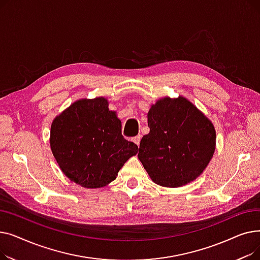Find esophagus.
<instances>
[{"label": "esophagus", "mask_w": 260, "mask_h": 260, "mask_svg": "<svg viewBox=\"0 0 260 260\" xmlns=\"http://www.w3.org/2000/svg\"><path fill=\"white\" fill-rule=\"evenodd\" d=\"M140 140H141V137L140 136H137V137H135V138H133V141L137 144L138 146H139V144H140Z\"/></svg>", "instance_id": "esophagus-1"}]
</instances>
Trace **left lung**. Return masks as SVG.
Segmentation results:
<instances>
[{
    "instance_id": "1",
    "label": "left lung",
    "mask_w": 260,
    "mask_h": 260,
    "mask_svg": "<svg viewBox=\"0 0 260 260\" xmlns=\"http://www.w3.org/2000/svg\"><path fill=\"white\" fill-rule=\"evenodd\" d=\"M138 158L151 179L161 186L179 187L206 170L216 146L213 123L187 99L161 98L147 114Z\"/></svg>"
}]
</instances>
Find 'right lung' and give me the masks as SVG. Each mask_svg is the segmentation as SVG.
Masks as SVG:
<instances>
[{
    "label": "right lung",
    "instance_id": "add662e5",
    "mask_svg": "<svg viewBox=\"0 0 260 260\" xmlns=\"http://www.w3.org/2000/svg\"><path fill=\"white\" fill-rule=\"evenodd\" d=\"M50 148L68 179L86 188L103 187L117 178L138 146L124 139L121 121L106 98L81 99L53 119Z\"/></svg>",
    "mask_w": 260,
    "mask_h": 260
}]
</instances>
